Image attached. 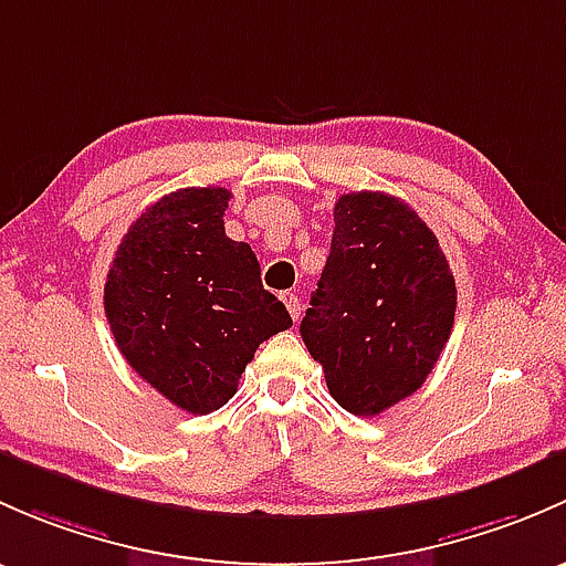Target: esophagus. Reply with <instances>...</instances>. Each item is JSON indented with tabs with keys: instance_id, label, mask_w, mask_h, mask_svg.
<instances>
[{
	"instance_id": "obj_1",
	"label": "esophagus",
	"mask_w": 566,
	"mask_h": 566,
	"mask_svg": "<svg viewBox=\"0 0 566 566\" xmlns=\"http://www.w3.org/2000/svg\"><path fill=\"white\" fill-rule=\"evenodd\" d=\"M283 302H285V307H289L291 318H294V322H296V318H300V311H302V307H300V296L291 294V291H283Z\"/></svg>"
}]
</instances>
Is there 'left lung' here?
<instances>
[{"instance_id":"8db88e82","label":"left lung","mask_w":566,"mask_h":566,"mask_svg":"<svg viewBox=\"0 0 566 566\" xmlns=\"http://www.w3.org/2000/svg\"><path fill=\"white\" fill-rule=\"evenodd\" d=\"M458 291L433 231L400 198L340 196L329 259L300 335L329 395L376 417L417 392L439 363Z\"/></svg>"}]
</instances>
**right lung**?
Returning a JSON list of instances; mask_svg holds the SVG:
<instances>
[{"instance_id":"right-lung-1","label":"right lung","mask_w":566,"mask_h":566,"mask_svg":"<svg viewBox=\"0 0 566 566\" xmlns=\"http://www.w3.org/2000/svg\"><path fill=\"white\" fill-rule=\"evenodd\" d=\"M229 198L226 188H182L147 207L103 289L122 357L190 413L229 403L255 348L291 326L250 244L226 237Z\"/></svg>"}]
</instances>
